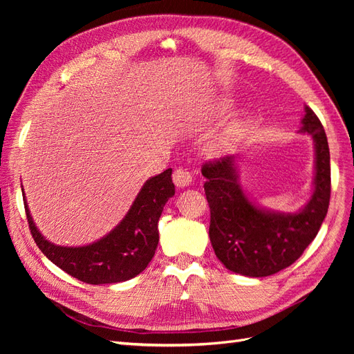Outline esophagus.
Masks as SVG:
<instances>
[{
    "instance_id": "34e87169",
    "label": "esophagus",
    "mask_w": 354,
    "mask_h": 354,
    "mask_svg": "<svg viewBox=\"0 0 354 354\" xmlns=\"http://www.w3.org/2000/svg\"><path fill=\"white\" fill-rule=\"evenodd\" d=\"M173 181L177 187H186L192 183V174L186 168H176L173 173Z\"/></svg>"
}]
</instances>
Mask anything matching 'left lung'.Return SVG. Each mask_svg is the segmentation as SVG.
<instances>
[{
  "instance_id": "left-lung-1",
  "label": "left lung",
  "mask_w": 354,
  "mask_h": 354,
  "mask_svg": "<svg viewBox=\"0 0 354 354\" xmlns=\"http://www.w3.org/2000/svg\"><path fill=\"white\" fill-rule=\"evenodd\" d=\"M299 133L315 142L313 195L297 212H277L257 207L243 194L234 156L202 167L207 178V201L211 212L209 241L217 259L230 272L264 277L286 269L312 243L326 217L330 198L328 138L316 113L306 106Z\"/></svg>"
}]
</instances>
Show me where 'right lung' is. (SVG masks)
Segmentation results:
<instances>
[{"mask_svg": "<svg viewBox=\"0 0 354 354\" xmlns=\"http://www.w3.org/2000/svg\"><path fill=\"white\" fill-rule=\"evenodd\" d=\"M171 173L173 169L168 168L149 178L122 221L97 242L84 246H60L48 242L32 220L24 194L32 238L51 263L81 282L102 285L133 279L146 269L155 255L159 217L167 201L176 194Z\"/></svg>", "mask_w": 354, "mask_h": 354, "instance_id": "right-lung-1", "label": "right lung"}]
</instances>
